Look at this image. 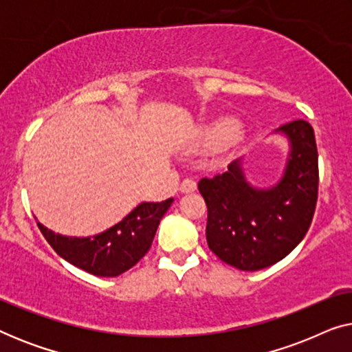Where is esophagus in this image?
<instances>
[{
	"instance_id": "obj_1",
	"label": "esophagus",
	"mask_w": 352,
	"mask_h": 352,
	"mask_svg": "<svg viewBox=\"0 0 352 352\" xmlns=\"http://www.w3.org/2000/svg\"><path fill=\"white\" fill-rule=\"evenodd\" d=\"M195 189H197V182L194 179H189V177H187V179L181 182L179 190L182 192V194H189V192H194Z\"/></svg>"
}]
</instances>
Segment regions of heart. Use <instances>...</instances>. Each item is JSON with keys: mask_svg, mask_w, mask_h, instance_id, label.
Masks as SVG:
<instances>
[{"mask_svg": "<svg viewBox=\"0 0 352 352\" xmlns=\"http://www.w3.org/2000/svg\"><path fill=\"white\" fill-rule=\"evenodd\" d=\"M239 134V123L234 120H221L214 123L208 131V141L211 146L221 147L232 142Z\"/></svg>", "mask_w": 352, "mask_h": 352, "instance_id": "heart-1", "label": "heart"}]
</instances>
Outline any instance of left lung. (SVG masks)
Wrapping results in <instances>:
<instances>
[{"label":"left lung","mask_w":352,"mask_h":352,"mask_svg":"<svg viewBox=\"0 0 352 352\" xmlns=\"http://www.w3.org/2000/svg\"><path fill=\"white\" fill-rule=\"evenodd\" d=\"M276 133L288 139L290 152L282 179L271 189L250 184L240 160L223 175L199 182L208 208V247L240 271H259L285 258L305 239L316 211L319 155L314 129L305 120H295Z\"/></svg>","instance_id":"8db88e82"}]
</instances>
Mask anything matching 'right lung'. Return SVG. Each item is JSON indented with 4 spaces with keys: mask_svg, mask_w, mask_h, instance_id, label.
<instances>
[{
    "mask_svg": "<svg viewBox=\"0 0 352 352\" xmlns=\"http://www.w3.org/2000/svg\"><path fill=\"white\" fill-rule=\"evenodd\" d=\"M173 204L142 201L118 224L93 237H67L36 223L54 252L74 266L98 277H117L126 272L151 248L160 219Z\"/></svg>",
    "mask_w": 352,
    "mask_h": 352,
    "instance_id": "right-lung-1",
    "label": "right lung"
}]
</instances>
